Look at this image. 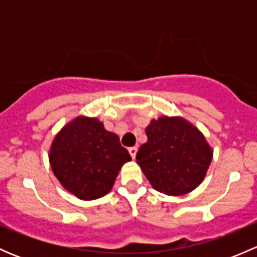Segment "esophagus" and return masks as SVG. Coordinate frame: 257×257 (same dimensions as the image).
<instances>
[{"mask_svg":"<svg viewBox=\"0 0 257 257\" xmlns=\"http://www.w3.org/2000/svg\"><path fill=\"white\" fill-rule=\"evenodd\" d=\"M137 152H138V148L137 147H132V148H129V154L132 155V158H136V155H137Z\"/></svg>","mask_w":257,"mask_h":257,"instance_id":"1","label":"esophagus"}]
</instances>
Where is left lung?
Instances as JSON below:
<instances>
[{
  "label": "left lung",
  "mask_w": 257,
  "mask_h": 257,
  "mask_svg": "<svg viewBox=\"0 0 257 257\" xmlns=\"http://www.w3.org/2000/svg\"><path fill=\"white\" fill-rule=\"evenodd\" d=\"M148 142L137 163L155 190L184 195L200 185L212 159V149L195 125L181 116L163 115L145 128Z\"/></svg>",
  "instance_id": "left-lung-1"
}]
</instances>
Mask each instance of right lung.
<instances>
[{
  "instance_id": "add662e5",
  "label": "right lung",
  "mask_w": 257,
  "mask_h": 257,
  "mask_svg": "<svg viewBox=\"0 0 257 257\" xmlns=\"http://www.w3.org/2000/svg\"><path fill=\"white\" fill-rule=\"evenodd\" d=\"M116 134L97 118L77 116L61 129L49 150L54 175L66 190L82 200L110 191L123 164L131 162Z\"/></svg>"
}]
</instances>
